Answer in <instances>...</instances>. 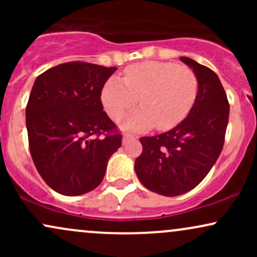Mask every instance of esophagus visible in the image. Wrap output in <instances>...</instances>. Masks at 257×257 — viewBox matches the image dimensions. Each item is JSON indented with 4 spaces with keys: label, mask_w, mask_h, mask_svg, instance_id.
Returning a JSON list of instances; mask_svg holds the SVG:
<instances>
[{
    "label": "esophagus",
    "mask_w": 257,
    "mask_h": 257,
    "mask_svg": "<svg viewBox=\"0 0 257 257\" xmlns=\"http://www.w3.org/2000/svg\"><path fill=\"white\" fill-rule=\"evenodd\" d=\"M132 139H137V137H134V135H131V134H124L123 135V144H125L128 140H132Z\"/></svg>",
    "instance_id": "esophagus-1"
}]
</instances>
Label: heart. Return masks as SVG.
I'll list each match as a JSON object with an SVG mask.
<instances>
[{"mask_svg":"<svg viewBox=\"0 0 257 257\" xmlns=\"http://www.w3.org/2000/svg\"><path fill=\"white\" fill-rule=\"evenodd\" d=\"M197 93L198 79L190 67L146 61L126 67L123 81L108 79L101 90V102L108 116L117 120L140 98L143 107L123 118V128L146 131L156 124L159 131H168L187 117Z\"/></svg>","mask_w":257,"mask_h":257,"instance_id":"1","label":"heart"}]
</instances>
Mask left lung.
<instances>
[{
	"label": "left lung",
	"instance_id": "obj_1",
	"mask_svg": "<svg viewBox=\"0 0 257 257\" xmlns=\"http://www.w3.org/2000/svg\"><path fill=\"white\" fill-rule=\"evenodd\" d=\"M193 70L198 93L190 113L172 131L140 139L143 153L135 159V173L152 192L175 197L202 181L222 151L229 104L213 70L193 59L180 58Z\"/></svg>",
	"mask_w": 257,
	"mask_h": 257
}]
</instances>
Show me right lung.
<instances>
[{
	"mask_svg": "<svg viewBox=\"0 0 257 257\" xmlns=\"http://www.w3.org/2000/svg\"><path fill=\"white\" fill-rule=\"evenodd\" d=\"M116 70L71 61L35 81L26 105L29 147L37 172L58 193L79 196L98 187L122 145L100 99Z\"/></svg>",
	"mask_w": 257,
	"mask_h": 257,
	"instance_id": "1",
	"label": "right lung"
}]
</instances>
